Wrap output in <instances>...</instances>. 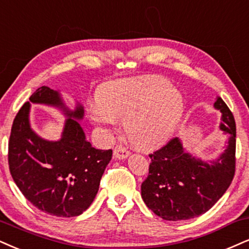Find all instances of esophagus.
Segmentation results:
<instances>
[{
	"label": "esophagus",
	"instance_id": "esophagus-1",
	"mask_svg": "<svg viewBox=\"0 0 249 249\" xmlns=\"http://www.w3.org/2000/svg\"><path fill=\"white\" fill-rule=\"evenodd\" d=\"M113 155H114V158H116V159H125L128 156H129V151H128L124 146L119 145L114 149Z\"/></svg>",
	"mask_w": 249,
	"mask_h": 249
}]
</instances>
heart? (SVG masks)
Instances as JSON below:
<instances>
[{
  "instance_id": "heart-1",
  "label": "heart",
  "mask_w": 249,
  "mask_h": 249,
  "mask_svg": "<svg viewBox=\"0 0 249 249\" xmlns=\"http://www.w3.org/2000/svg\"><path fill=\"white\" fill-rule=\"evenodd\" d=\"M185 113V99L168 79L142 76L107 83L98 101L89 109V118L107 131L116 120L124 122L128 140L140 149H155L167 142Z\"/></svg>"
}]
</instances>
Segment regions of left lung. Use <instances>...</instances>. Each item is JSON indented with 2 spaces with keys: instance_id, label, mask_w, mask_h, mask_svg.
<instances>
[{
  "instance_id": "8db88e82",
  "label": "left lung",
  "mask_w": 249,
  "mask_h": 249,
  "mask_svg": "<svg viewBox=\"0 0 249 249\" xmlns=\"http://www.w3.org/2000/svg\"><path fill=\"white\" fill-rule=\"evenodd\" d=\"M213 107L222 113L219 129L228 135L224 151L213 160L193 156L176 137L149 155V176L141 195L150 210L165 220H187L205 213L231 185L235 171V121L220 97Z\"/></svg>"
}]
</instances>
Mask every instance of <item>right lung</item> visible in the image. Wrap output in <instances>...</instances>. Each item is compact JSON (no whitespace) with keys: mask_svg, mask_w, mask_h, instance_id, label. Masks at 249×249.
I'll return each instance as SVG.
<instances>
[{"mask_svg":"<svg viewBox=\"0 0 249 249\" xmlns=\"http://www.w3.org/2000/svg\"><path fill=\"white\" fill-rule=\"evenodd\" d=\"M57 108L65 115L60 140L48 141L30 127V104ZM84 107L66 105L60 91L41 87L17 113L9 140V168L15 183L26 199L44 213L75 217L90 207L112 150H98L87 140L79 121Z\"/></svg>","mask_w":249,"mask_h":249,"instance_id":"1","label":"right lung"}]
</instances>
